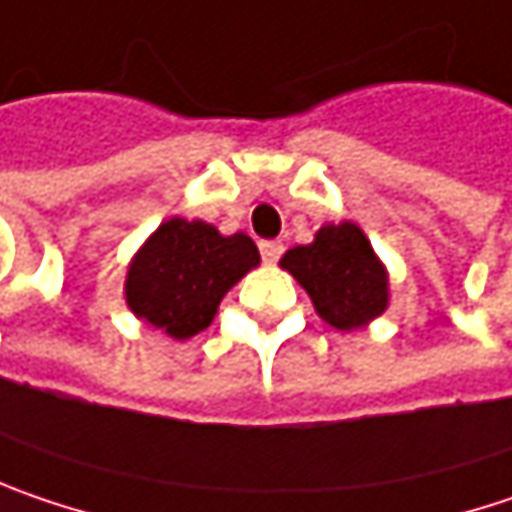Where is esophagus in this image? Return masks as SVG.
<instances>
[{
  "mask_svg": "<svg viewBox=\"0 0 512 512\" xmlns=\"http://www.w3.org/2000/svg\"><path fill=\"white\" fill-rule=\"evenodd\" d=\"M282 250H285V247H282L279 241H262V244H259V253H262L265 265H274V262H279Z\"/></svg>",
  "mask_w": 512,
  "mask_h": 512,
  "instance_id": "esophagus-1",
  "label": "esophagus"
}]
</instances>
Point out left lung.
Here are the masks:
<instances>
[{
    "instance_id": "obj_1",
    "label": "left lung",
    "mask_w": 512,
    "mask_h": 512,
    "mask_svg": "<svg viewBox=\"0 0 512 512\" xmlns=\"http://www.w3.org/2000/svg\"><path fill=\"white\" fill-rule=\"evenodd\" d=\"M282 268L306 291L317 314L335 329H355L387 309V274L355 224H326L311 244L282 256Z\"/></svg>"
}]
</instances>
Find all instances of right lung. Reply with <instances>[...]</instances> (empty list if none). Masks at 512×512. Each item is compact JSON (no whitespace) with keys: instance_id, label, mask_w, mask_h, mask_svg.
Returning a JSON list of instances; mask_svg holds the SVG:
<instances>
[{"instance_id":"right-lung-1","label":"right lung","mask_w":512,"mask_h":512,"mask_svg":"<svg viewBox=\"0 0 512 512\" xmlns=\"http://www.w3.org/2000/svg\"><path fill=\"white\" fill-rule=\"evenodd\" d=\"M259 250L244 233L221 236L203 221L171 218L136 253L128 271V306L171 338L203 332L221 297L250 268Z\"/></svg>"}]
</instances>
